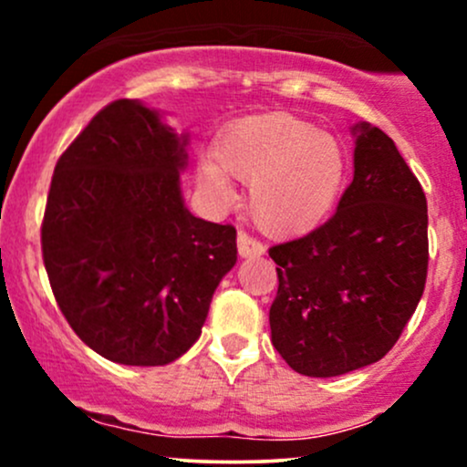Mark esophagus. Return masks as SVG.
<instances>
[{
  "instance_id": "esophagus-1",
  "label": "esophagus",
  "mask_w": 467,
  "mask_h": 467,
  "mask_svg": "<svg viewBox=\"0 0 467 467\" xmlns=\"http://www.w3.org/2000/svg\"><path fill=\"white\" fill-rule=\"evenodd\" d=\"M237 248H239L241 259H256V256H261L265 252V245L261 244L259 239L250 237L248 233H239Z\"/></svg>"
}]
</instances>
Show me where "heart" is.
<instances>
[{
	"instance_id": "b5f03b06",
	"label": "heart",
	"mask_w": 467,
	"mask_h": 467,
	"mask_svg": "<svg viewBox=\"0 0 467 467\" xmlns=\"http://www.w3.org/2000/svg\"><path fill=\"white\" fill-rule=\"evenodd\" d=\"M215 160L197 164V182L219 202L233 200L228 173L250 182L248 211L276 237L318 226L345 184V151L329 133L292 116L241 120L215 142Z\"/></svg>"
}]
</instances>
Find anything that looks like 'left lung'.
Here are the masks:
<instances>
[{"label":"left lung","instance_id":"left-lung-1","mask_svg":"<svg viewBox=\"0 0 467 467\" xmlns=\"http://www.w3.org/2000/svg\"><path fill=\"white\" fill-rule=\"evenodd\" d=\"M351 133L353 182L334 217L270 248L278 265L272 345L309 378H336L382 360L426 285L421 184L382 130L358 122Z\"/></svg>","mask_w":467,"mask_h":467}]
</instances>
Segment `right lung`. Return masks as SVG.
I'll return each instance as SVG.
<instances>
[{
	"instance_id": "add662e5",
	"label": "right lung",
	"mask_w": 467,
	"mask_h": 467,
	"mask_svg": "<svg viewBox=\"0 0 467 467\" xmlns=\"http://www.w3.org/2000/svg\"><path fill=\"white\" fill-rule=\"evenodd\" d=\"M189 133L140 100L100 109L58 158L41 250L52 292L99 356L162 367L197 342L237 264V230L184 206Z\"/></svg>"
}]
</instances>
